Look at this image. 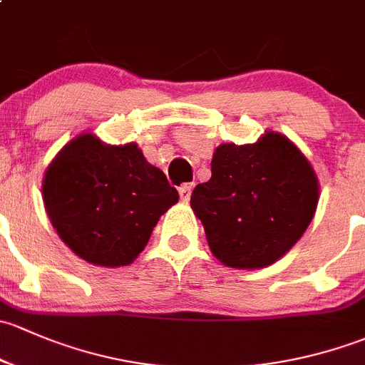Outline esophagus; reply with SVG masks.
Returning <instances> with one entry per match:
<instances>
[{
	"label": "esophagus",
	"instance_id": "esophagus-1",
	"mask_svg": "<svg viewBox=\"0 0 365 365\" xmlns=\"http://www.w3.org/2000/svg\"><path fill=\"white\" fill-rule=\"evenodd\" d=\"M191 191H193V184H182V186L179 187V197H181L182 202H190Z\"/></svg>",
	"mask_w": 365,
	"mask_h": 365
}]
</instances>
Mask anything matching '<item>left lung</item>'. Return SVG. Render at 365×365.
I'll return each mask as SVG.
<instances>
[{"instance_id":"8db88e82","label":"left lung","mask_w":365,"mask_h":365,"mask_svg":"<svg viewBox=\"0 0 365 365\" xmlns=\"http://www.w3.org/2000/svg\"><path fill=\"white\" fill-rule=\"evenodd\" d=\"M210 179L191 193L214 257L234 269H264L288 253L317 212L320 184L299 148L276 131L253 144L217 145Z\"/></svg>"}]
</instances>
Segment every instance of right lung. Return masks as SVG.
Returning <instances> with one entry per match:
<instances>
[{
    "mask_svg": "<svg viewBox=\"0 0 365 365\" xmlns=\"http://www.w3.org/2000/svg\"><path fill=\"white\" fill-rule=\"evenodd\" d=\"M42 197L59 239L100 267L131 264L179 200L135 142L110 145L93 133L75 137L48 163Z\"/></svg>",
    "mask_w": 365,
    "mask_h": 365,
    "instance_id": "1",
    "label": "right lung"
}]
</instances>
